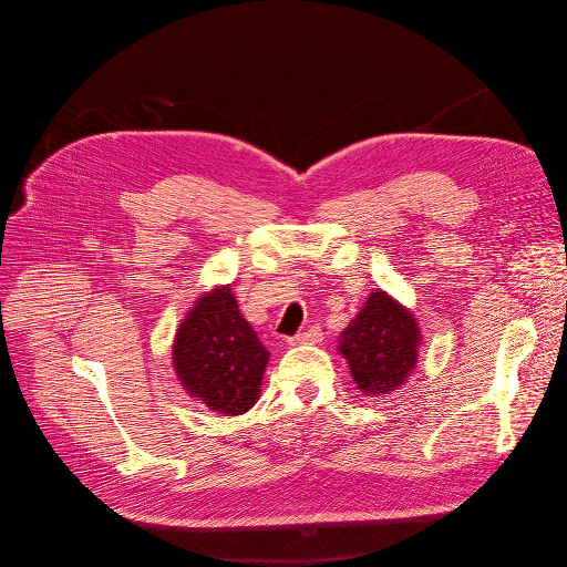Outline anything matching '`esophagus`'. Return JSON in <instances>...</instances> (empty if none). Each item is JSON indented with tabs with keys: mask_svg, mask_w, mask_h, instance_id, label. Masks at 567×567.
Here are the masks:
<instances>
[{
	"mask_svg": "<svg viewBox=\"0 0 567 567\" xmlns=\"http://www.w3.org/2000/svg\"><path fill=\"white\" fill-rule=\"evenodd\" d=\"M321 342V328L319 326H310L308 330L288 337V347H301V344H319Z\"/></svg>",
	"mask_w": 567,
	"mask_h": 567,
	"instance_id": "obj_1",
	"label": "esophagus"
}]
</instances>
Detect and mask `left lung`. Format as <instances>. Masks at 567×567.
Wrapping results in <instances>:
<instances>
[{
	"instance_id": "obj_1",
	"label": "left lung",
	"mask_w": 567,
	"mask_h": 567,
	"mask_svg": "<svg viewBox=\"0 0 567 567\" xmlns=\"http://www.w3.org/2000/svg\"><path fill=\"white\" fill-rule=\"evenodd\" d=\"M417 349L415 317L384 290H375L342 332L337 351L347 358L358 389L378 398L406 382L415 369Z\"/></svg>"
}]
</instances>
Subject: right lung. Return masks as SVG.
<instances>
[{
	"instance_id": "right-lung-1",
	"label": "right lung",
	"mask_w": 567,
	"mask_h": 567,
	"mask_svg": "<svg viewBox=\"0 0 567 567\" xmlns=\"http://www.w3.org/2000/svg\"><path fill=\"white\" fill-rule=\"evenodd\" d=\"M172 355L183 389L225 415L252 409L270 358L230 286H218L194 303L176 332Z\"/></svg>"
}]
</instances>
